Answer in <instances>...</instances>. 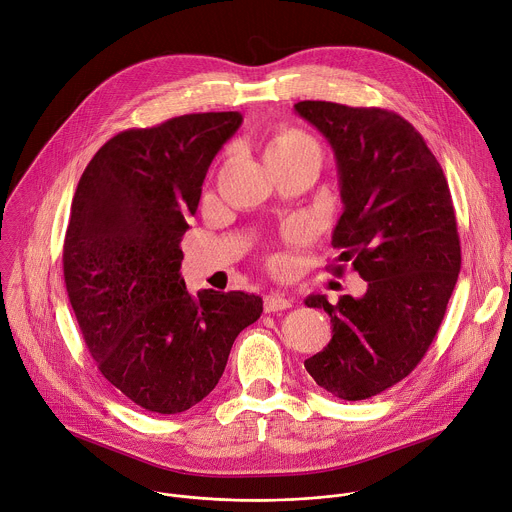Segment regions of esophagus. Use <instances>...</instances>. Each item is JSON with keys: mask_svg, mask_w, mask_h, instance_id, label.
I'll return each mask as SVG.
<instances>
[{"mask_svg": "<svg viewBox=\"0 0 512 512\" xmlns=\"http://www.w3.org/2000/svg\"><path fill=\"white\" fill-rule=\"evenodd\" d=\"M293 305V299H289L285 293H279V291H273L265 297V313H275V311H283L287 307Z\"/></svg>", "mask_w": 512, "mask_h": 512, "instance_id": "obj_1", "label": "esophagus"}]
</instances>
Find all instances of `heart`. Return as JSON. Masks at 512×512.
Wrapping results in <instances>:
<instances>
[{
    "mask_svg": "<svg viewBox=\"0 0 512 512\" xmlns=\"http://www.w3.org/2000/svg\"><path fill=\"white\" fill-rule=\"evenodd\" d=\"M307 154H315L321 158V146L319 142L297 128H289L279 132L275 138H271V142L267 144L265 150V158H289V156H307ZM301 235V229H291L289 237L297 239ZM281 259L275 261V265H279Z\"/></svg>",
    "mask_w": 512,
    "mask_h": 512,
    "instance_id": "heart-1",
    "label": "heart"
}]
</instances>
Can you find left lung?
Segmentation results:
<instances>
[{
	"label": "left lung",
	"instance_id": "8db88e82",
	"mask_svg": "<svg viewBox=\"0 0 512 512\" xmlns=\"http://www.w3.org/2000/svg\"><path fill=\"white\" fill-rule=\"evenodd\" d=\"M293 108L333 148L344 213L331 245L368 281L358 299H305L333 325L305 370L337 398L366 400L418 366L444 319L460 273L452 197L436 156L400 114L323 100Z\"/></svg>",
	"mask_w": 512,
	"mask_h": 512
}]
</instances>
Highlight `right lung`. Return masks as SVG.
<instances>
[{
    "label": "right lung",
    "mask_w": 512,
    "mask_h": 512,
    "mask_svg": "<svg viewBox=\"0 0 512 512\" xmlns=\"http://www.w3.org/2000/svg\"><path fill=\"white\" fill-rule=\"evenodd\" d=\"M239 112L170 118L110 138L88 162L64 239V279L88 352L136 406L179 414L219 384L235 337L263 311L243 291L181 277V239Z\"/></svg>",
    "instance_id": "add662e5"
}]
</instances>
